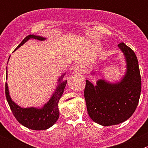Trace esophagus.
Listing matches in <instances>:
<instances>
[{
    "mask_svg": "<svg viewBox=\"0 0 148 148\" xmlns=\"http://www.w3.org/2000/svg\"><path fill=\"white\" fill-rule=\"evenodd\" d=\"M74 69L77 71H83L84 69V66L81 63H78L76 64V65L74 66Z\"/></svg>",
    "mask_w": 148,
    "mask_h": 148,
    "instance_id": "34e87169",
    "label": "esophagus"
}]
</instances>
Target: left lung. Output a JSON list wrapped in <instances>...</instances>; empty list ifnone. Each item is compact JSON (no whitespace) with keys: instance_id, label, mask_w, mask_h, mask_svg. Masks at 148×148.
<instances>
[{"instance_id":"left-lung-1","label":"left lung","mask_w":148,"mask_h":148,"mask_svg":"<svg viewBox=\"0 0 148 148\" xmlns=\"http://www.w3.org/2000/svg\"><path fill=\"white\" fill-rule=\"evenodd\" d=\"M126 60L127 70L122 80L110 83L104 79L97 85L86 80L84 98L89 117L102 126L118 125L135 112L141 92V77L135 52L124 44H118Z\"/></svg>"}]
</instances>
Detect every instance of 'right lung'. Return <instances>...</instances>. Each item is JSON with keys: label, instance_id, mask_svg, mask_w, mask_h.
I'll return each mask as SVG.
<instances>
[{"label": "right lung", "instance_id": "1", "mask_svg": "<svg viewBox=\"0 0 148 148\" xmlns=\"http://www.w3.org/2000/svg\"><path fill=\"white\" fill-rule=\"evenodd\" d=\"M31 38L39 40V41H44L46 39V38L39 36L28 35L22 41V42L17 46V48L14 51L18 49L20 46H21ZM64 75L65 74H64L63 75L61 76L60 78L59 79V84L55 90V92L53 94L49 102L44 104V107L41 108H36V107L23 108L16 104L12 100L11 97H10L8 84L5 83V97H6L7 101L13 115L16 117V120L18 121L19 123L26 127L28 129L34 130H46L56 123L59 117L58 103L60 98L62 97V94L66 85V80L62 81Z\"/></svg>", "mask_w": 148, "mask_h": 148}]
</instances>
